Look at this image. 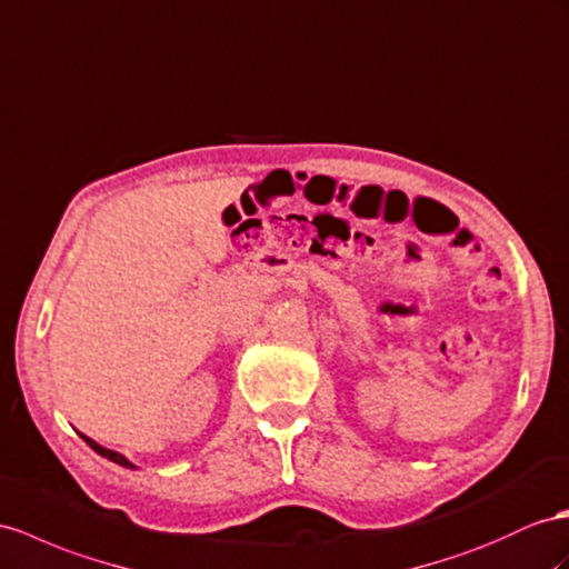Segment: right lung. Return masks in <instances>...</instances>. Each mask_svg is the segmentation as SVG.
<instances>
[{"label":"right lung","mask_w":569,"mask_h":569,"mask_svg":"<svg viewBox=\"0 0 569 569\" xmlns=\"http://www.w3.org/2000/svg\"><path fill=\"white\" fill-rule=\"evenodd\" d=\"M86 442H89V447L93 449V451H98L100 457H106V459H110V461H114V463H120V466H127V469H134V463H129L122 455H118V451H112V449H106V447H100V445H96L91 437H86V435H81Z\"/></svg>","instance_id":"obj_1"}]
</instances>
